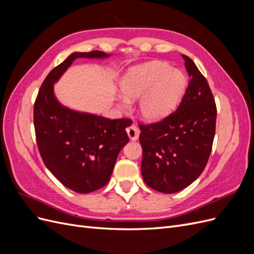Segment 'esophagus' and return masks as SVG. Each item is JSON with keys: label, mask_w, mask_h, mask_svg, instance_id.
<instances>
[{"label": "esophagus", "mask_w": 254, "mask_h": 254, "mask_svg": "<svg viewBox=\"0 0 254 254\" xmlns=\"http://www.w3.org/2000/svg\"><path fill=\"white\" fill-rule=\"evenodd\" d=\"M127 134H128L130 140H131V141H136L137 139H139L140 130L135 125H131V126L127 128Z\"/></svg>", "instance_id": "1"}]
</instances>
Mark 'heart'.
<instances>
[{
	"instance_id": "heart-1",
	"label": "heart",
	"mask_w": 254,
	"mask_h": 254,
	"mask_svg": "<svg viewBox=\"0 0 254 254\" xmlns=\"http://www.w3.org/2000/svg\"><path fill=\"white\" fill-rule=\"evenodd\" d=\"M188 78L163 61H150L130 67L121 80V105L127 99H137L141 117L157 122L168 117L179 105L187 89Z\"/></svg>"
}]
</instances>
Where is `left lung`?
I'll return each mask as SVG.
<instances>
[{
    "instance_id": "8db88e82",
    "label": "left lung",
    "mask_w": 254,
    "mask_h": 254,
    "mask_svg": "<svg viewBox=\"0 0 254 254\" xmlns=\"http://www.w3.org/2000/svg\"><path fill=\"white\" fill-rule=\"evenodd\" d=\"M190 77L182 101L163 121L141 125V172L147 186L164 194L177 193L203 172L216 128V105L204 76L182 55Z\"/></svg>"
}]
</instances>
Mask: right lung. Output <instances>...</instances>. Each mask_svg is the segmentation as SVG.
Segmentation results:
<instances>
[{"label": "right lung", "instance_id": "1", "mask_svg": "<svg viewBox=\"0 0 254 254\" xmlns=\"http://www.w3.org/2000/svg\"><path fill=\"white\" fill-rule=\"evenodd\" d=\"M110 56L101 51L72 53L47 76L34 106L36 139L45 166L64 187L79 194L108 183L120 151L129 142L126 128L132 122L70 109L57 99L54 84L77 58Z\"/></svg>", "mask_w": 254, "mask_h": 254}]
</instances>
